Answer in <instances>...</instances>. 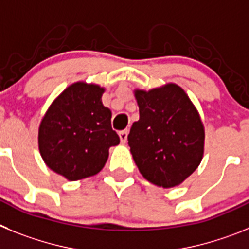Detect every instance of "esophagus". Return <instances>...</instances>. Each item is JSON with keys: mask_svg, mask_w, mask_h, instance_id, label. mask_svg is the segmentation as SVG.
<instances>
[{"mask_svg": "<svg viewBox=\"0 0 249 249\" xmlns=\"http://www.w3.org/2000/svg\"><path fill=\"white\" fill-rule=\"evenodd\" d=\"M127 134H129V130H127V129H125V130H122L120 133H119L120 140H122V142H124V144L127 142Z\"/></svg>", "mask_w": 249, "mask_h": 249, "instance_id": "esophagus-1", "label": "esophagus"}]
</instances>
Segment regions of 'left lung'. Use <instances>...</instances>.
I'll use <instances>...</instances> for the list:
<instances>
[{"mask_svg": "<svg viewBox=\"0 0 249 249\" xmlns=\"http://www.w3.org/2000/svg\"><path fill=\"white\" fill-rule=\"evenodd\" d=\"M139 120L127 135L142 176L158 187L180 185L199 166L205 131L187 92L174 83L146 91L135 89Z\"/></svg>", "mask_w": 249, "mask_h": 249, "instance_id": "obj_1", "label": "left lung"}]
</instances>
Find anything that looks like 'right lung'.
<instances>
[{
	"instance_id": "1",
	"label": "right lung",
	"mask_w": 249,
	"mask_h": 249,
	"mask_svg": "<svg viewBox=\"0 0 249 249\" xmlns=\"http://www.w3.org/2000/svg\"><path fill=\"white\" fill-rule=\"evenodd\" d=\"M98 84H71L51 103L38 126V150L50 169L70 181L96 176L120 142Z\"/></svg>"
}]
</instances>
